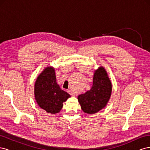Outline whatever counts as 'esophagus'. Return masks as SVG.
<instances>
[{
    "instance_id": "obj_1",
    "label": "esophagus",
    "mask_w": 150,
    "mask_h": 150,
    "mask_svg": "<svg viewBox=\"0 0 150 150\" xmlns=\"http://www.w3.org/2000/svg\"><path fill=\"white\" fill-rule=\"evenodd\" d=\"M67 92H68V93L71 94V96H77V94L76 93H74L73 91H71V90H69Z\"/></svg>"
}]
</instances>
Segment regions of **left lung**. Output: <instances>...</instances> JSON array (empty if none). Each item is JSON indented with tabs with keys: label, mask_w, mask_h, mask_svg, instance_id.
Returning <instances> with one entry per match:
<instances>
[{
	"label": "left lung",
	"mask_w": 150,
	"mask_h": 150,
	"mask_svg": "<svg viewBox=\"0 0 150 150\" xmlns=\"http://www.w3.org/2000/svg\"><path fill=\"white\" fill-rule=\"evenodd\" d=\"M112 84L105 69L102 66L94 71L92 88L78 97L82 110L93 115L106 106L110 98Z\"/></svg>",
	"instance_id": "left-lung-1"
}]
</instances>
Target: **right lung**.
<instances>
[{
  "instance_id": "add662e5",
  "label": "right lung",
  "mask_w": 150,
  "mask_h": 150,
  "mask_svg": "<svg viewBox=\"0 0 150 150\" xmlns=\"http://www.w3.org/2000/svg\"><path fill=\"white\" fill-rule=\"evenodd\" d=\"M34 95L39 106L51 114L59 112L62 103L71 97L57 84L55 70L51 66L46 67L38 77L34 85Z\"/></svg>"
}]
</instances>
